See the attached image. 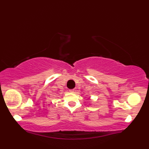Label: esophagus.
<instances>
[{
  "label": "esophagus",
  "instance_id": "obj_1",
  "mask_svg": "<svg viewBox=\"0 0 149 149\" xmlns=\"http://www.w3.org/2000/svg\"><path fill=\"white\" fill-rule=\"evenodd\" d=\"M69 91H70V92H72V93H74V91H75V90L74 89H72V90H70Z\"/></svg>",
  "mask_w": 149,
  "mask_h": 149
}]
</instances>
